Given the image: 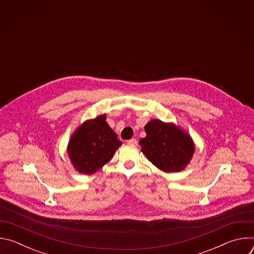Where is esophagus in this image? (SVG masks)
I'll return each instance as SVG.
<instances>
[{"label": "esophagus", "mask_w": 254, "mask_h": 254, "mask_svg": "<svg viewBox=\"0 0 254 254\" xmlns=\"http://www.w3.org/2000/svg\"><path fill=\"white\" fill-rule=\"evenodd\" d=\"M127 144H130V146H136L137 144V140L135 138H130L128 140H127Z\"/></svg>", "instance_id": "obj_1"}]
</instances>
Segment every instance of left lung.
Returning a JSON list of instances; mask_svg holds the SVG:
<instances>
[{"label": "left lung", "instance_id": "1", "mask_svg": "<svg viewBox=\"0 0 254 254\" xmlns=\"http://www.w3.org/2000/svg\"><path fill=\"white\" fill-rule=\"evenodd\" d=\"M146 137L139 139L140 151L158 169L178 173L187 168L195 153L191 135L174 123L152 120L146 126Z\"/></svg>", "mask_w": 254, "mask_h": 254}]
</instances>
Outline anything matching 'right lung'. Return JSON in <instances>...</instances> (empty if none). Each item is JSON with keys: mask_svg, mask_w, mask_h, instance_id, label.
Instances as JSON below:
<instances>
[{"mask_svg": "<svg viewBox=\"0 0 254 254\" xmlns=\"http://www.w3.org/2000/svg\"><path fill=\"white\" fill-rule=\"evenodd\" d=\"M122 144L103 114L76 127L69 138L67 154L78 173L92 175L110 162Z\"/></svg>", "mask_w": 254, "mask_h": 254, "instance_id": "right-lung-1", "label": "right lung"}]
</instances>
